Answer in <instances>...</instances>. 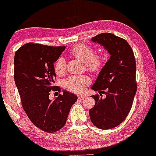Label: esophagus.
<instances>
[{
	"label": "esophagus",
	"mask_w": 156,
	"mask_h": 156,
	"mask_svg": "<svg viewBox=\"0 0 156 156\" xmlns=\"http://www.w3.org/2000/svg\"><path fill=\"white\" fill-rule=\"evenodd\" d=\"M84 98V96H78V100H83Z\"/></svg>",
	"instance_id": "esophagus-1"
}]
</instances>
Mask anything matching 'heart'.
Here are the masks:
<instances>
[{
  "label": "heart",
  "mask_w": 156,
  "mask_h": 156,
  "mask_svg": "<svg viewBox=\"0 0 156 156\" xmlns=\"http://www.w3.org/2000/svg\"><path fill=\"white\" fill-rule=\"evenodd\" d=\"M72 53L77 59L86 65L92 71H98L103 66V58L99 55H94L92 48L85 44H77L72 49ZM55 71L56 73H62L66 69V60L63 57H59L55 63ZM90 83V78L87 76L72 75L63 81V86L66 89L74 93H81L85 90L86 86Z\"/></svg>",
  "instance_id": "obj_1"
}]
</instances>
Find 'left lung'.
<instances>
[{
  "label": "left lung",
  "instance_id": "obj_1",
  "mask_svg": "<svg viewBox=\"0 0 156 156\" xmlns=\"http://www.w3.org/2000/svg\"><path fill=\"white\" fill-rule=\"evenodd\" d=\"M91 41L103 47L110 55L91 87L105 93L106 98L91 96L95 106L89 110L91 122L98 128L107 130L120 125L131 108L136 92V62L131 48L122 37L102 33L92 37Z\"/></svg>",
  "mask_w": 156,
  "mask_h": 156
}]
</instances>
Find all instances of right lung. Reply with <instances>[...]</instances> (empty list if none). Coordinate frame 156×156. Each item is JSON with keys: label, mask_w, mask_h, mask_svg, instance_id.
Returning <instances> with one entry per match:
<instances>
[{"label": "right lung", "mask_w": 156, "mask_h": 156, "mask_svg": "<svg viewBox=\"0 0 156 156\" xmlns=\"http://www.w3.org/2000/svg\"><path fill=\"white\" fill-rule=\"evenodd\" d=\"M65 49L29 43L19 48L14 57V80L23 109L36 127L48 133L66 125L70 108L78 100L65 90L53 100L49 98L51 90L60 91L53 86V63Z\"/></svg>", "instance_id": "right-lung-1"}]
</instances>
